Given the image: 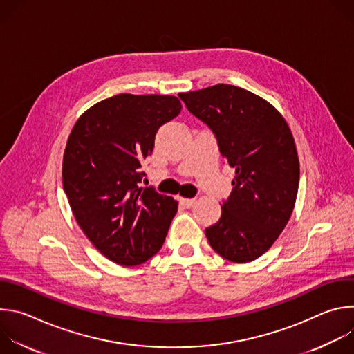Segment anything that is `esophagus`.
<instances>
[{
    "instance_id": "obj_1",
    "label": "esophagus",
    "mask_w": 354,
    "mask_h": 354,
    "mask_svg": "<svg viewBox=\"0 0 354 354\" xmlns=\"http://www.w3.org/2000/svg\"><path fill=\"white\" fill-rule=\"evenodd\" d=\"M179 201H180L182 206H185L186 209H189V207H192V206L196 203V198H180Z\"/></svg>"
}]
</instances>
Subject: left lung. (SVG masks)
I'll return each instance as SVG.
<instances>
[{
    "mask_svg": "<svg viewBox=\"0 0 354 354\" xmlns=\"http://www.w3.org/2000/svg\"><path fill=\"white\" fill-rule=\"evenodd\" d=\"M187 111L209 126L221 156L235 169L220 220L206 228L223 258L246 263L273 245L292 213L299 164L283 116L246 89L218 84L179 93Z\"/></svg>",
    "mask_w": 354,
    "mask_h": 354,
    "instance_id": "1",
    "label": "left lung"
}]
</instances>
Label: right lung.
Returning <instances> with one entry per match:
<instances>
[{
  "instance_id": "add662e5",
  "label": "right lung",
  "mask_w": 354,
  "mask_h": 354,
  "mask_svg": "<svg viewBox=\"0 0 354 354\" xmlns=\"http://www.w3.org/2000/svg\"><path fill=\"white\" fill-rule=\"evenodd\" d=\"M169 95L120 93L75 123L63 160V187L74 217L112 262L137 266L161 249L178 201L141 186L156 134L180 112Z\"/></svg>"
}]
</instances>
